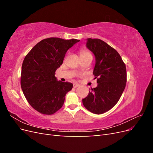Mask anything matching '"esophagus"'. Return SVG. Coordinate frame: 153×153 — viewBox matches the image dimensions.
Listing matches in <instances>:
<instances>
[{"instance_id": "obj_1", "label": "esophagus", "mask_w": 153, "mask_h": 153, "mask_svg": "<svg viewBox=\"0 0 153 153\" xmlns=\"http://www.w3.org/2000/svg\"><path fill=\"white\" fill-rule=\"evenodd\" d=\"M79 86H80L79 84H73V87H74V88H76V87H79Z\"/></svg>"}]
</instances>
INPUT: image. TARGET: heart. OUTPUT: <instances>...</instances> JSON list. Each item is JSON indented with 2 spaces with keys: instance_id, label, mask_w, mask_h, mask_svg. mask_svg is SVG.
Returning <instances> with one entry per match:
<instances>
[{
  "instance_id": "heart-1",
  "label": "heart",
  "mask_w": 153,
  "mask_h": 153,
  "mask_svg": "<svg viewBox=\"0 0 153 153\" xmlns=\"http://www.w3.org/2000/svg\"><path fill=\"white\" fill-rule=\"evenodd\" d=\"M79 54H80V59L84 58V57H88V56H92L91 54L90 53V52H88L87 50H81L80 51Z\"/></svg>"
}]
</instances>
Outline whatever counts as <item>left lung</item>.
<instances>
[{
    "label": "left lung",
    "instance_id": "1",
    "mask_svg": "<svg viewBox=\"0 0 153 153\" xmlns=\"http://www.w3.org/2000/svg\"><path fill=\"white\" fill-rule=\"evenodd\" d=\"M86 47L94 53L96 64L93 71L98 85L82 100L91 112L101 114L116 105L126 84V65L119 53L100 39H87Z\"/></svg>",
    "mask_w": 153,
    "mask_h": 153
}]
</instances>
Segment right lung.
<instances>
[{
  "label": "right lung",
  "mask_w": 153,
  "mask_h": 153,
  "mask_svg": "<svg viewBox=\"0 0 153 153\" xmlns=\"http://www.w3.org/2000/svg\"><path fill=\"white\" fill-rule=\"evenodd\" d=\"M80 40L49 38L31 49L22 64L21 87L27 101L39 113L52 115L61 108L71 91L70 82L57 81L55 71L62 65L66 52Z\"/></svg>",
  "instance_id": "right-lung-1"
}]
</instances>
